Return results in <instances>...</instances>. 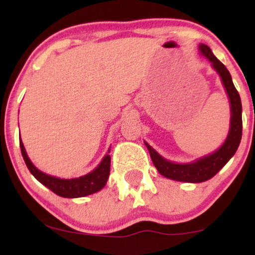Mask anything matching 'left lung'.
<instances>
[{
  "mask_svg": "<svg viewBox=\"0 0 255 255\" xmlns=\"http://www.w3.org/2000/svg\"><path fill=\"white\" fill-rule=\"evenodd\" d=\"M199 50L211 62L212 67L219 74L230 101V129L224 144L217 151L213 152V153L207 154V156L203 158H199V159L194 160V162L187 163V164H177V163L164 159L147 142H145L146 147H147L148 152H150L152 162H153L154 166H156L160 175L175 181H182V182L192 183L204 182V181L210 180V178L215 176L229 162V159L235 154V152L238 151V147L242 137L241 98H240L238 90L234 86L230 73L227 69V67L213 55L211 49L206 44H200L199 45Z\"/></svg>",
  "mask_w": 255,
  "mask_h": 255,
  "instance_id": "1",
  "label": "left lung"
}]
</instances>
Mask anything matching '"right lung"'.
<instances>
[{
	"label": "right lung",
	"instance_id": "add662e5",
	"mask_svg": "<svg viewBox=\"0 0 255 255\" xmlns=\"http://www.w3.org/2000/svg\"><path fill=\"white\" fill-rule=\"evenodd\" d=\"M20 148H21V154L24 157V160L27 165L28 170L31 174L39 181L40 183L48 187L50 191L55 194L60 195L63 198H80L86 197V195L93 194V193L101 191L102 188L107 183L108 178L110 174V160L109 156L110 148L108 150V153L105 154L103 160L101 162L97 168L89 174L84 175V176L71 178V180H64V178H58L55 176L45 174V172L38 170V169L32 164V162L26 153L24 144H22L21 139H20Z\"/></svg>",
	"mask_w": 255,
	"mask_h": 255
}]
</instances>
